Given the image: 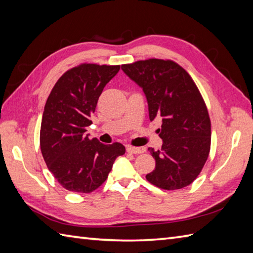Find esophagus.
I'll return each mask as SVG.
<instances>
[{
    "mask_svg": "<svg viewBox=\"0 0 253 253\" xmlns=\"http://www.w3.org/2000/svg\"><path fill=\"white\" fill-rule=\"evenodd\" d=\"M127 151L129 153H132V154H140V153H144L146 152V148H136V147H127Z\"/></svg>",
    "mask_w": 253,
    "mask_h": 253,
    "instance_id": "obj_1",
    "label": "esophagus"
}]
</instances>
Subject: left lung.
<instances>
[{
  "instance_id": "8db88e82",
  "label": "left lung",
  "mask_w": 253,
  "mask_h": 253,
  "mask_svg": "<svg viewBox=\"0 0 253 253\" xmlns=\"http://www.w3.org/2000/svg\"><path fill=\"white\" fill-rule=\"evenodd\" d=\"M122 69L142 89L150 121L162 118V149H148L155 169L146 178L165 190L190 185L206 164L211 144V122L196 84L173 61L150 58Z\"/></svg>"
}]
</instances>
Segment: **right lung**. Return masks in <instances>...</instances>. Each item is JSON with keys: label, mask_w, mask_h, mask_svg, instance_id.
I'll return each mask as SVG.
<instances>
[{"label": "right lung", "mask_w": 253, "mask_h": 253, "mask_svg": "<svg viewBox=\"0 0 253 253\" xmlns=\"http://www.w3.org/2000/svg\"><path fill=\"white\" fill-rule=\"evenodd\" d=\"M121 66L83 64L57 80L44 106L40 148L56 180L74 192L89 193L106 180L117 157L125 153L120 142L103 144L85 133L99 96Z\"/></svg>", "instance_id": "1"}]
</instances>
